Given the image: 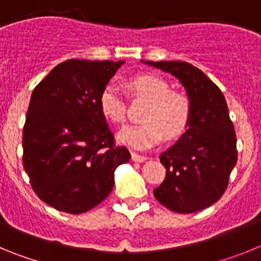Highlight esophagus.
I'll return each mask as SVG.
<instances>
[{
	"label": "esophagus",
	"instance_id": "esophagus-1",
	"mask_svg": "<svg viewBox=\"0 0 261 261\" xmlns=\"http://www.w3.org/2000/svg\"><path fill=\"white\" fill-rule=\"evenodd\" d=\"M147 159V156L141 155V154H137V153H132V161L135 162H145Z\"/></svg>",
	"mask_w": 261,
	"mask_h": 261
}]
</instances>
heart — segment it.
Returning <instances> with one entry per match:
<instances>
[{"label":"heart","mask_w":261,"mask_h":261,"mask_svg":"<svg viewBox=\"0 0 261 261\" xmlns=\"http://www.w3.org/2000/svg\"><path fill=\"white\" fill-rule=\"evenodd\" d=\"M129 87L135 95L149 100L141 115L142 123L124 128L119 133V141L129 146L144 149L153 146L165 138L174 141L186 133L190 126V99L177 91H170L165 80L154 74H140L130 78ZM99 110L112 123H124L126 103L115 85L108 84L99 94Z\"/></svg>","instance_id":"heart-1"}]
</instances>
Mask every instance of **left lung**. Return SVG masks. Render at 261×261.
I'll use <instances>...</instances> for the list:
<instances>
[{
    "mask_svg": "<svg viewBox=\"0 0 261 261\" xmlns=\"http://www.w3.org/2000/svg\"><path fill=\"white\" fill-rule=\"evenodd\" d=\"M179 80L190 99V126L161 154L166 167L154 196L176 213H195L221 199L237 165V137L225 96L200 69L184 61H144Z\"/></svg>",
    "mask_w": 261,
    "mask_h": 261,
    "instance_id": "left-lung-1",
    "label": "left lung"
}]
</instances>
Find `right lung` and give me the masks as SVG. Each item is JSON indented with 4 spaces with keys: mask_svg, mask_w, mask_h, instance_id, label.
Segmentation results:
<instances>
[{
    "mask_svg": "<svg viewBox=\"0 0 261 261\" xmlns=\"http://www.w3.org/2000/svg\"><path fill=\"white\" fill-rule=\"evenodd\" d=\"M124 61L68 60L32 91L23 126V167L39 199L70 214L110 195L115 170L130 159L99 110V94Z\"/></svg>",
    "mask_w": 261,
    "mask_h": 261,
    "instance_id": "right-lung-1",
    "label": "right lung"
}]
</instances>
